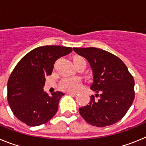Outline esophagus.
Here are the masks:
<instances>
[{"label": "esophagus", "instance_id": "obj_1", "mask_svg": "<svg viewBox=\"0 0 146 146\" xmlns=\"http://www.w3.org/2000/svg\"><path fill=\"white\" fill-rule=\"evenodd\" d=\"M66 94H68V95H71V96H76V95L77 94V93H72V92H67Z\"/></svg>", "mask_w": 146, "mask_h": 146}]
</instances>
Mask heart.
Returning <instances> with one entry per match:
<instances>
[{
	"instance_id": "heart-1",
	"label": "heart",
	"mask_w": 146,
	"mask_h": 146,
	"mask_svg": "<svg viewBox=\"0 0 146 146\" xmlns=\"http://www.w3.org/2000/svg\"><path fill=\"white\" fill-rule=\"evenodd\" d=\"M79 60H85L84 58L80 56H74L73 58V62L79 61ZM81 87L80 81L77 79H64L60 82V88L66 91H77Z\"/></svg>"
}]
</instances>
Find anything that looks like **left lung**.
I'll return each instance as SVG.
<instances>
[{"mask_svg":"<svg viewBox=\"0 0 146 146\" xmlns=\"http://www.w3.org/2000/svg\"><path fill=\"white\" fill-rule=\"evenodd\" d=\"M91 65L96 91L86 106L79 108L88 123L98 127L114 124L124 116L135 99V80L126 66L116 55L95 47H74Z\"/></svg>","mask_w":146,"mask_h":146,"instance_id":"obj_1","label":"left lung"}]
</instances>
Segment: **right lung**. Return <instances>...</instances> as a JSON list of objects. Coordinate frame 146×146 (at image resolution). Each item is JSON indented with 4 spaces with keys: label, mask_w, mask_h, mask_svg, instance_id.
<instances>
[{
    "label": "right lung",
    "mask_w": 146,
    "mask_h": 146,
    "mask_svg": "<svg viewBox=\"0 0 146 146\" xmlns=\"http://www.w3.org/2000/svg\"><path fill=\"white\" fill-rule=\"evenodd\" d=\"M72 51V47L49 45L33 49L18 62L7 84V100L13 114L28 126L46 123L57 113L64 94L49 96L44 92L45 77L52 74L59 58Z\"/></svg>",
    "instance_id": "add662e5"
}]
</instances>
